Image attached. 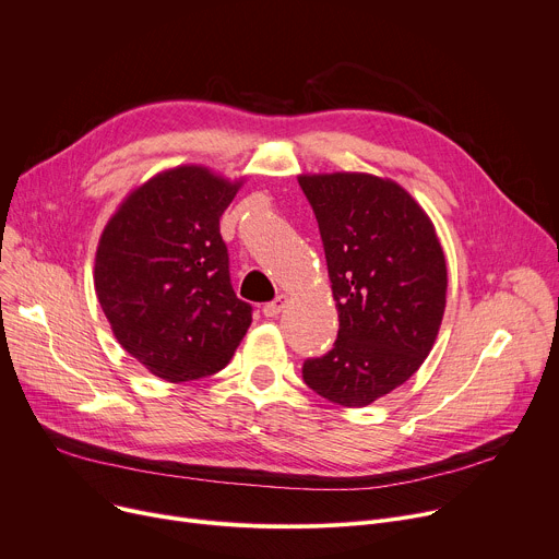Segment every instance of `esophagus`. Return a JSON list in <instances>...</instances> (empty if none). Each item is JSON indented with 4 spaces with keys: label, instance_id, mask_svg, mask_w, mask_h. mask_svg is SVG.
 Returning a JSON list of instances; mask_svg holds the SVG:
<instances>
[{
    "label": "esophagus",
    "instance_id": "34e87169",
    "mask_svg": "<svg viewBox=\"0 0 559 559\" xmlns=\"http://www.w3.org/2000/svg\"><path fill=\"white\" fill-rule=\"evenodd\" d=\"M286 302H288L286 295H280V298H275L273 302L264 305V309H261V311H264V316H266V318H277V316L284 311Z\"/></svg>",
    "mask_w": 559,
    "mask_h": 559
}]
</instances>
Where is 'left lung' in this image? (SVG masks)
I'll return each instance as SVG.
<instances>
[{
    "label": "left lung",
    "instance_id": "obj_1",
    "mask_svg": "<svg viewBox=\"0 0 559 559\" xmlns=\"http://www.w3.org/2000/svg\"><path fill=\"white\" fill-rule=\"evenodd\" d=\"M313 207L338 309V338L307 358L305 383L360 408L408 381L429 356L447 305L436 227L397 182L370 174L298 178Z\"/></svg>",
    "mask_w": 559,
    "mask_h": 559
}]
</instances>
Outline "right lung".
Listing matches in <instances>:
<instances>
[{
	"label": "right lung",
	"instance_id": "right-lung-1",
	"mask_svg": "<svg viewBox=\"0 0 559 559\" xmlns=\"http://www.w3.org/2000/svg\"><path fill=\"white\" fill-rule=\"evenodd\" d=\"M241 182L176 167L128 193L96 248L94 288L119 345L164 381L223 370L252 322L218 218Z\"/></svg>",
	"mask_w": 559,
	"mask_h": 559
}]
</instances>
